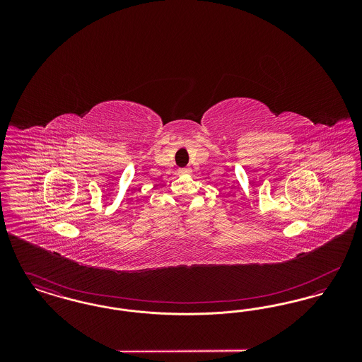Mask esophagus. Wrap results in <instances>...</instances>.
Listing matches in <instances>:
<instances>
[{
  "mask_svg": "<svg viewBox=\"0 0 362 362\" xmlns=\"http://www.w3.org/2000/svg\"><path fill=\"white\" fill-rule=\"evenodd\" d=\"M189 173H191V168H180L179 170V175H189Z\"/></svg>",
  "mask_w": 362,
  "mask_h": 362,
  "instance_id": "obj_1",
  "label": "esophagus"
}]
</instances>
